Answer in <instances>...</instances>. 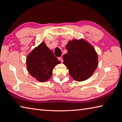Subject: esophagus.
Wrapping results in <instances>:
<instances>
[{"label":"esophagus","mask_w":122,"mask_h":122,"mask_svg":"<svg viewBox=\"0 0 122 122\" xmlns=\"http://www.w3.org/2000/svg\"><path fill=\"white\" fill-rule=\"evenodd\" d=\"M58 60H59V61H60L61 62H63V59H62V57H59V58H58Z\"/></svg>","instance_id":"obj_1"}]
</instances>
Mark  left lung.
Here are the masks:
<instances>
[{"label": "left lung", "mask_w": 122, "mask_h": 122, "mask_svg": "<svg viewBox=\"0 0 122 122\" xmlns=\"http://www.w3.org/2000/svg\"><path fill=\"white\" fill-rule=\"evenodd\" d=\"M68 51L63 55V63L74 80L81 81L93 74L98 65V56L91 44L84 39H73L66 46Z\"/></svg>", "instance_id": "left-lung-1"}]
</instances>
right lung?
Returning <instances> with one entry per match:
<instances>
[{"mask_svg":"<svg viewBox=\"0 0 122 122\" xmlns=\"http://www.w3.org/2000/svg\"><path fill=\"white\" fill-rule=\"evenodd\" d=\"M26 63L29 74L40 82H45L51 77L55 66L61 61L43 41L28 55Z\"/></svg>","mask_w":122,"mask_h":122,"instance_id":"add662e5","label":"right lung"}]
</instances>
